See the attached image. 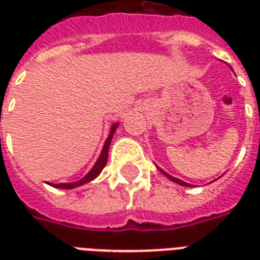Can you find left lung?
Instances as JSON below:
<instances>
[{"mask_svg": "<svg viewBox=\"0 0 260 260\" xmlns=\"http://www.w3.org/2000/svg\"><path fill=\"white\" fill-rule=\"evenodd\" d=\"M159 170L162 171L163 174H165V175H166L167 178H169V179H170V181H173V182H175V183H178V185H181V186H190L189 183H186V182H183V181H181V179H178V178H175V177H171L170 174H167L166 171H163L162 169H160V167H158Z\"/></svg>", "mask_w": 260, "mask_h": 260, "instance_id": "1", "label": "left lung"}]
</instances>
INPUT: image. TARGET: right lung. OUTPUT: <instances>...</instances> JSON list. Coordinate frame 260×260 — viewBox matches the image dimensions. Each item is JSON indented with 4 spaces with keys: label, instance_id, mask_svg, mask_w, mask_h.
Returning a JSON list of instances; mask_svg holds the SVG:
<instances>
[{
    "label": "right lung",
    "instance_id": "add662e5",
    "mask_svg": "<svg viewBox=\"0 0 260 260\" xmlns=\"http://www.w3.org/2000/svg\"><path fill=\"white\" fill-rule=\"evenodd\" d=\"M118 126V122H114L113 125L110 126V132H109V136L108 139L105 140V144H104V148H102L101 154H100V158L97 159V162L94 163V166L91 167V170L82 178V179H79L77 182H70V183H48V185L54 186V187H58V189H75V187H78V186H82L85 183H89L91 182L93 179L101 174L102 169L106 166V162H108V151H109V146H110V142H112V138H113L114 132L117 129Z\"/></svg>",
    "mask_w": 260,
    "mask_h": 260
}]
</instances>
